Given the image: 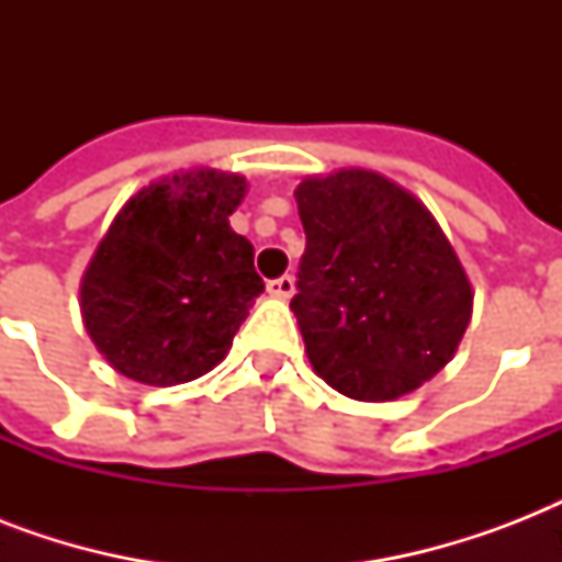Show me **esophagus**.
Instances as JSON below:
<instances>
[{
  "label": "esophagus",
  "mask_w": 562,
  "mask_h": 562,
  "mask_svg": "<svg viewBox=\"0 0 562 562\" xmlns=\"http://www.w3.org/2000/svg\"><path fill=\"white\" fill-rule=\"evenodd\" d=\"M268 294L277 300H289L291 294H294V277H280V280H271L268 282Z\"/></svg>",
  "instance_id": "esophagus-1"
}]
</instances>
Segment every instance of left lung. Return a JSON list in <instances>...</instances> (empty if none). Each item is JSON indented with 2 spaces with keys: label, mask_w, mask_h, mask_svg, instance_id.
Segmentation results:
<instances>
[{
  "label": "left lung",
  "mask_w": 562,
  "mask_h": 562,
  "mask_svg": "<svg viewBox=\"0 0 562 562\" xmlns=\"http://www.w3.org/2000/svg\"><path fill=\"white\" fill-rule=\"evenodd\" d=\"M291 312L315 373L361 402L400 400L452 361L472 285L435 215L368 169L306 178Z\"/></svg>",
  "instance_id": "left-lung-1"
}]
</instances>
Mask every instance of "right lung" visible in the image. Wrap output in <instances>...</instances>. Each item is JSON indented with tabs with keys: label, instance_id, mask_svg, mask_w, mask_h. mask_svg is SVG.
Listing matches in <instances>:
<instances>
[{
	"label": "right lung",
	"instance_id": "1",
	"mask_svg": "<svg viewBox=\"0 0 562 562\" xmlns=\"http://www.w3.org/2000/svg\"><path fill=\"white\" fill-rule=\"evenodd\" d=\"M245 178L192 169L136 192L81 280L92 344L127 379L154 387L210 373L265 291L254 245L229 227Z\"/></svg>",
	"mask_w": 562,
	"mask_h": 562
}]
</instances>
